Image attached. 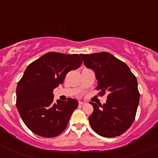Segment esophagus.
Listing matches in <instances>:
<instances>
[{"label": "esophagus", "instance_id": "1", "mask_svg": "<svg viewBox=\"0 0 158 158\" xmlns=\"http://www.w3.org/2000/svg\"><path fill=\"white\" fill-rule=\"evenodd\" d=\"M79 104L80 105V106H82V105H85V102H79Z\"/></svg>", "mask_w": 158, "mask_h": 158}]
</instances>
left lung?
Returning a JSON list of instances; mask_svg holds the SVG:
<instances>
[{"instance_id": "obj_1", "label": "left lung", "mask_w": 158, "mask_h": 158, "mask_svg": "<svg viewBox=\"0 0 158 158\" xmlns=\"http://www.w3.org/2000/svg\"><path fill=\"white\" fill-rule=\"evenodd\" d=\"M80 56L85 66L95 73L101 95L108 94L103 106L90 102L94 109L89 117L91 126L106 138L122 135L133 123L139 103L136 77L125 63L109 52Z\"/></svg>"}]
</instances>
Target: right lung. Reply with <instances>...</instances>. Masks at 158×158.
<instances>
[{
    "label": "right lung",
    "instance_id": "obj_1",
    "mask_svg": "<svg viewBox=\"0 0 158 158\" xmlns=\"http://www.w3.org/2000/svg\"><path fill=\"white\" fill-rule=\"evenodd\" d=\"M78 54L51 52L27 67L17 84V108L30 131L44 138H52L66 128L71 114L78 107L76 99L53 100V89L63 83L66 75L82 65Z\"/></svg>",
    "mask_w": 158,
    "mask_h": 158
}]
</instances>
